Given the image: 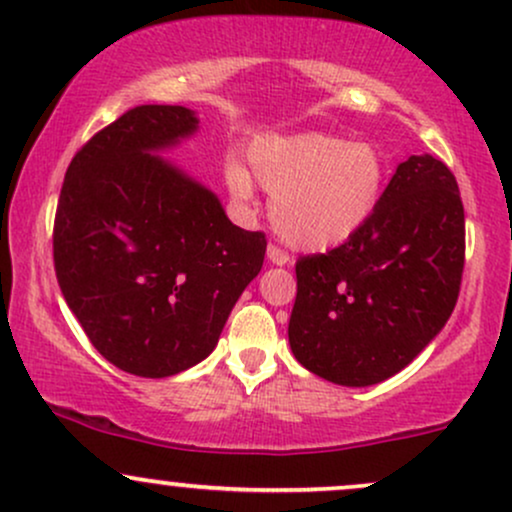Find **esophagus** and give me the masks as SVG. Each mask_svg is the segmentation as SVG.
Returning a JSON list of instances; mask_svg holds the SVG:
<instances>
[{"instance_id": "34e87169", "label": "esophagus", "mask_w": 512, "mask_h": 512, "mask_svg": "<svg viewBox=\"0 0 512 512\" xmlns=\"http://www.w3.org/2000/svg\"><path fill=\"white\" fill-rule=\"evenodd\" d=\"M267 260L272 262V264H276V267H284V264L291 262V257H289V252L276 248V245H269V248H267Z\"/></svg>"}]
</instances>
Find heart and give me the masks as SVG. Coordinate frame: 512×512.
<instances>
[{
	"mask_svg": "<svg viewBox=\"0 0 512 512\" xmlns=\"http://www.w3.org/2000/svg\"><path fill=\"white\" fill-rule=\"evenodd\" d=\"M250 163L257 182L274 195V231L305 252L354 238L375 216L387 185L375 146L322 132L264 137L252 144ZM226 185L240 202L255 197V182L240 163L226 166Z\"/></svg>",
	"mask_w": 512,
	"mask_h": 512,
	"instance_id": "obj_1",
	"label": "heart"
}]
</instances>
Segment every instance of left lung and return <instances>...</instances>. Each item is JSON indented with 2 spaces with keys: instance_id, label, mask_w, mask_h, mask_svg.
Listing matches in <instances>:
<instances>
[{
  "instance_id": "1",
  "label": "left lung",
  "mask_w": 512,
  "mask_h": 512,
  "mask_svg": "<svg viewBox=\"0 0 512 512\" xmlns=\"http://www.w3.org/2000/svg\"><path fill=\"white\" fill-rule=\"evenodd\" d=\"M462 267L464 209L455 175L438 158L409 156L354 238L296 262L293 356L334 385L383 383L443 330Z\"/></svg>"
}]
</instances>
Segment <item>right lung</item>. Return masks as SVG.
Instances as JSON below:
<instances>
[{"label": "right lung", "mask_w": 512, "mask_h": 512, "mask_svg": "<svg viewBox=\"0 0 512 512\" xmlns=\"http://www.w3.org/2000/svg\"><path fill=\"white\" fill-rule=\"evenodd\" d=\"M195 110L139 105L76 151L57 202L55 272L98 354L139 378L204 361L267 240L231 223L219 197L168 158Z\"/></svg>", "instance_id": "right-lung-1"}]
</instances>
